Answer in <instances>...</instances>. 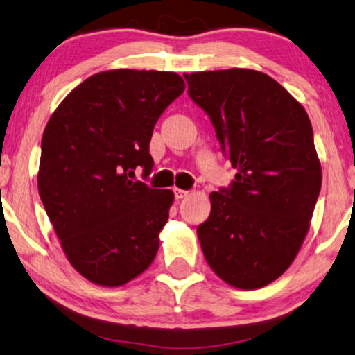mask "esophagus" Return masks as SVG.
<instances>
[{
    "label": "esophagus",
    "instance_id": "esophagus-1",
    "mask_svg": "<svg viewBox=\"0 0 355 355\" xmlns=\"http://www.w3.org/2000/svg\"><path fill=\"white\" fill-rule=\"evenodd\" d=\"M173 193H175V198L177 199H183V198H187V196L189 194V191H184V189H180V188L173 189Z\"/></svg>",
    "mask_w": 355,
    "mask_h": 355
}]
</instances>
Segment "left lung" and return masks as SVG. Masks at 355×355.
Here are the masks:
<instances>
[{
    "label": "left lung",
    "mask_w": 355,
    "mask_h": 355,
    "mask_svg": "<svg viewBox=\"0 0 355 355\" xmlns=\"http://www.w3.org/2000/svg\"><path fill=\"white\" fill-rule=\"evenodd\" d=\"M183 76L237 168L230 188L210 193V215L198 226L204 257L232 287L261 288L298 255L320 193L309 116L261 71L230 68Z\"/></svg>",
    "instance_id": "8db88e82"
}]
</instances>
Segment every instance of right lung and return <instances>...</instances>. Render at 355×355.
I'll list each match as a JSON object with an SVG mask.
<instances>
[{"label": "right lung", "mask_w": 355, "mask_h": 355, "mask_svg": "<svg viewBox=\"0 0 355 355\" xmlns=\"http://www.w3.org/2000/svg\"><path fill=\"white\" fill-rule=\"evenodd\" d=\"M184 91L173 71L95 73L62 100L41 140L38 191L68 261L91 282L121 287L155 260L171 189L135 180L155 166L156 121Z\"/></svg>", "instance_id": "right-lung-1"}]
</instances>
